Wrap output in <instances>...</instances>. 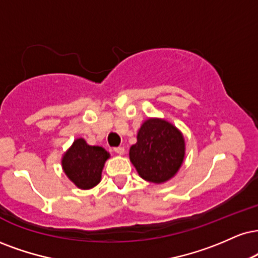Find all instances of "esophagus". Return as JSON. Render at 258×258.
Segmentation results:
<instances>
[{"instance_id": "obj_1", "label": "esophagus", "mask_w": 258, "mask_h": 258, "mask_svg": "<svg viewBox=\"0 0 258 258\" xmlns=\"http://www.w3.org/2000/svg\"><path fill=\"white\" fill-rule=\"evenodd\" d=\"M114 151H115L117 155H123V154H125V148H123V147L114 148Z\"/></svg>"}]
</instances>
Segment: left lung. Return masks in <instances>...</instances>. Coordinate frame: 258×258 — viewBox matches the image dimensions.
<instances>
[{
  "label": "left lung",
  "instance_id": "left-lung-1",
  "mask_svg": "<svg viewBox=\"0 0 258 258\" xmlns=\"http://www.w3.org/2000/svg\"><path fill=\"white\" fill-rule=\"evenodd\" d=\"M185 156L184 137L176 127L161 119L143 123L130 160L143 179L164 182L175 175Z\"/></svg>",
  "mask_w": 258,
  "mask_h": 258
}]
</instances>
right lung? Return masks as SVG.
Instances as JSON below:
<instances>
[{
	"mask_svg": "<svg viewBox=\"0 0 258 258\" xmlns=\"http://www.w3.org/2000/svg\"><path fill=\"white\" fill-rule=\"evenodd\" d=\"M107 159H109V154L103 148L91 147L79 138L63 155L62 167L74 184L88 190L101 181L102 169Z\"/></svg>",
	"mask_w": 258,
	"mask_h": 258,
	"instance_id": "add662e5",
	"label": "right lung"
}]
</instances>
